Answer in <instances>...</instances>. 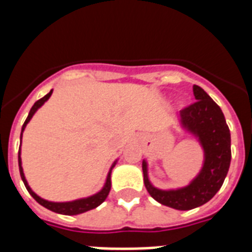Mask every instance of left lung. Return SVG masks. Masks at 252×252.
Listing matches in <instances>:
<instances>
[{
  "label": "left lung",
  "instance_id": "8db88e82",
  "mask_svg": "<svg viewBox=\"0 0 252 252\" xmlns=\"http://www.w3.org/2000/svg\"><path fill=\"white\" fill-rule=\"evenodd\" d=\"M193 93L197 101L180 111V119L204 149L206 160L199 175L186 188L165 192L151 186L146 162H142L149 194L159 203L179 211L197 208L212 199L223 184L231 162V133L222 110L199 86H193Z\"/></svg>",
  "mask_w": 252,
  "mask_h": 252
}]
</instances>
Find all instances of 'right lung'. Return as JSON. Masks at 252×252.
<instances>
[{"mask_svg":"<svg viewBox=\"0 0 252 252\" xmlns=\"http://www.w3.org/2000/svg\"><path fill=\"white\" fill-rule=\"evenodd\" d=\"M51 92H53V91H50V92H49L48 94L44 95L43 98H40L39 101L35 102L34 106L31 107L30 112H29L28 119H26V121L24 122V125H22L21 137H22V131L25 130L28 122L30 121V119H31V117H32V115H34V113L36 112L37 108L43 106L44 102L48 101L49 97H50V95H51ZM113 166H115V165H113ZM113 166H112V168H113ZM19 168H20V175H21L22 182H24V184H25L26 189H28V192L31 194V197L34 198V199L37 202V203L41 204V206H43V207H45V208L50 209V211H53V212L62 213V215L73 216V215H79V213L87 212V211H91V209L95 208V207H98L99 204L102 203V202H104V199H106L107 195H108V193H110V190H111V170H110V173H108V177H107L106 184H104L103 189H102V190L99 193H97V194L92 195V197H90V198H84V199H78V201L66 202V203H54V202H49V201H45V199H43V198H40L39 195H36L34 192H32V190H31V188H30V187H29L28 182H26V179H25L24 171H22L21 158H20V150H19Z\"/></svg>","mask_w":252,"mask_h":252,"instance_id":"1","label":"right lung"}]
</instances>
